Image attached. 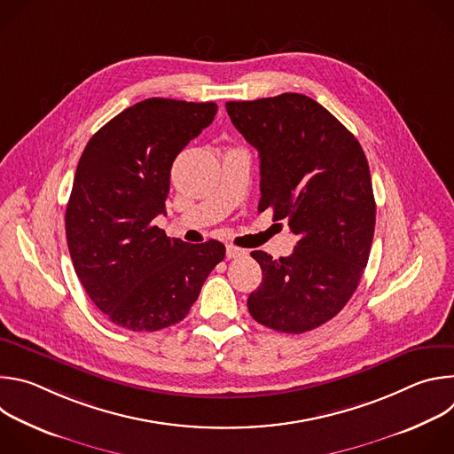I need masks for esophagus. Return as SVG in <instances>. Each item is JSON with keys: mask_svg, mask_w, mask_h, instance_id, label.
Listing matches in <instances>:
<instances>
[{"mask_svg": "<svg viewBox=\"0 0 454 454\" xmlns=\"http://www.w3.org/2000/svg\"><path fill=\"white\" fill-rule=\"evenodd\" d=\"M246 254H247V253H246L244 249L237 247V246H231V244L226 246V256H228V258H240V256H246Z\"/></svg>", "mask_w": 454, "mask_h": 454, "instance_id": "1", "label": "esophagus"}]
</instances>
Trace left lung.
I'll return each instance as SVG.
<instances>
[{"label":"left lung","instance_id":"obj_1","mask_svg":"<svg viewBox=\"0 0 454 454\" xmlns=\"http://www.w3.org/2000/svg\"><path fill=\"white\" fill-rule=\"evenodd\" d=\"M237 131L261 158V203L287 219L298 242L278 261L251 251L262 282L247 298L253 319L301 334L333 319L364 273L375 201L357 138L325 107L300 93L226 102Z\"/></svg>","mask_w":454,"mask_h":454}]
</instances>
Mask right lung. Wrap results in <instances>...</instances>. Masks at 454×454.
Listing matches in <instances>:
<instances>
[{
  "instance_id": "right-lung-1",
  "label": "right lung",
  "mask_w": 454,
  "mask_h": 454,
  "mask_svg": "<svg viewBox=\"0 0 454 454\" xmlns=\"http://www.w3.org/2000/svg\"><path fill=\"white\" fill-rule=\"evenodd\" d=\"M215 113V102L142 100L98 129L79 160L68 249L88 296L118 327L153 333L186 317L226 254L219 240L188 244L153 224L176 156Z\"/></svg>"
}]
</instances>
